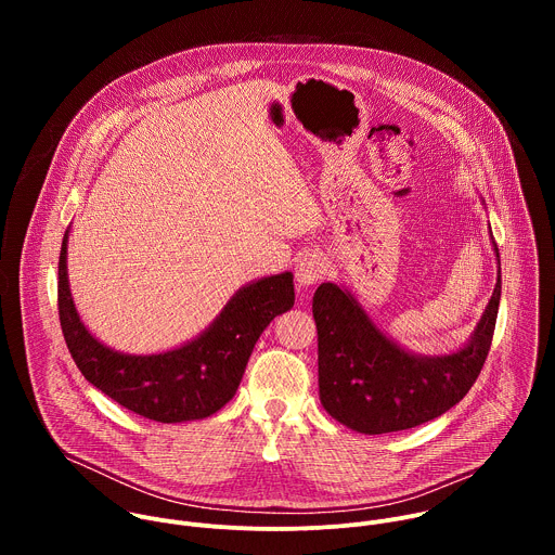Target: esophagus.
I'll use <instances>...</instances> for the list:
<instances>
[{
    "instance_id": "34e87169",
    "label": "esophagus",
    "mask_w": 555,
    "mask_h": 555,
    "mask_svg": "<svg viewBox=\"0 0 555 555\" xmlns=\"http://www.w3.org/2000/svg\"><path fill=\"white\" fill-rule=\"evenodd\" d=\"M327 274V259L319 253H307L296 263V285L298 289H307L319 283Z\"/></svg>"
}]
</instances>
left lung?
Wrapping results in <instances>:
<instances>
[{"label": "left lung", "mask_w": 555, "mask_h": 555, "mask_svg": "<svg viewBox=\"0 0 555 555\" xmlns=\"http://www.w3.org/2000/svg\"><path fill=\"white\" fill-rule=\"evenodd\" d=\"M492 298L467 343L443 356H422L388 338L360 300L336 283H321L311 311L319 330V390L323 409L362 435H384L430 422L477 382L488 358L501 302V259Z\"/></svg>", "instance_id": "8db88e82"}]
</instances>
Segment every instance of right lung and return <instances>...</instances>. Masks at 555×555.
Returning a JSON list of instances; mask_svg holds the SVG:
<instances>
[{
  "instance_id": "1",
  "label": "right lung",
  "mask_w": 555,
  "mask_h": 555,
  "mask_svg": "<svg viewBox=\"0 0 555 555\" xmlns=\"http://www.w3.org/2000/svg\"><path fill=\"white\" fill-rule=\"evenodd\" d=\"M65 230L59 257V321L67 349L90 384L127 411L163 424L204 420L225 406L263 330L294 307V274L261 276L236 289L193 340L149 356L103 345L76 311L67 279Z\"/></svg>"
}]
</instances>
